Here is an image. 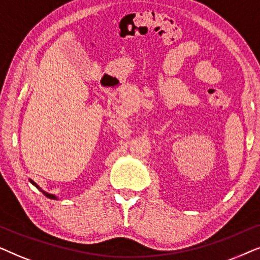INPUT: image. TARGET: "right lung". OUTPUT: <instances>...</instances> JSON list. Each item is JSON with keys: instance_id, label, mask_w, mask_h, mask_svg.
<instances>
[{"instance_id": "1", "label": "right lung", "mask_w": 260, "mask_h": 260, "mask_svg": "<svg viewBox=\"0 0 260 260\" xmlns=\"http://www.w3.org/2000/svg\"><path fill=\"white\" fill-rule=\"evenodd\" d=\"M30 183H32V184H33L34 186H37V188H38V189H39V190H41V189H40V186H38V184H37V183H36V182L30 181ZM41 192H43V193H44V195H45V196H46V197H48V199H51V200H57V197H55L54 195H52V193L45 192V191H44V190H41Z\"/></svg>"}]
</instances>
